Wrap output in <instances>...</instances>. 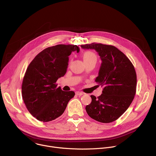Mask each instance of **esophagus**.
<instances>
[{
	"instance_id": "34e87169",
	"label": "esophagus",
	"mask_w": 156,
	"mask_h": 156,
	"mask_svg": "<svg viewBox=\"0 0 156 156\" xmlns=\"http://www.w3.org/2000/svg\"><path fill=\"white\" fill-rule=\"evenodd\" d=\"M83 93H82V92H80V91H77L76 93V94L77 95V96H82V95H83Z\"/></svg>"
}]
</instances>
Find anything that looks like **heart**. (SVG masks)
Instances as JSON below:
<instances>
[{"label":"heart","mask_w":156,"mask_h":156,"mask_svg":"<svg viewBox=\"0 0 156 156\" xmlns=\"http://www.w3.org/2000/svg\"><path fill=\"white\" fill-rule=\"evenodd\" d=\"M83 59L84 62L91 60H97V57L96 54L91 51H87L83 54Z\"/></svg>","instance_id":"b5f03b06"}]
</instances>
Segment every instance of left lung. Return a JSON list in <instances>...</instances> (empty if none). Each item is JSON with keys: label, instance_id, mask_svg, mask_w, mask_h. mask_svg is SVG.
<instances>
[{"label": "left lung", "instance_id": "obj_1", "mask_svg": "<svg viewBox=\"0 0 156 156\" xmlns=\"http://www.w3.org/2000/svg\"><path fill=\"white\" fill-rule=\"evenodd\" d=\"M83 49H94L102 60L95 81L103 86L102 94L91 95L92 101L86 106V112L101 123L117 120L129 107L136 90V73L129 58L114 46L102 44L81 45Z\"/></svg>", "mask_w": 156, "mask_h": 156}]
</instances>
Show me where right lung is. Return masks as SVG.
<instances>
[{
    "label": "right lung",
    "instance_id": "obj_1",
    "mask_svg": "<svg viewBox=\"0 0 156 156\" xmlns=\"http://www.w3.org/2000/svg\"><path fill=\"white\" fill-rule=\"evenodd\" d=\"M80 51L76 45L58 44L39 52L28 65L21 85L22 98L29 112L37 120L48 122L64 112L75 92L57 87V80L65 75L69 56Z\"/></svg>",
    "mask_w": 156,
    "mask_h": 156
}]
</instances>
